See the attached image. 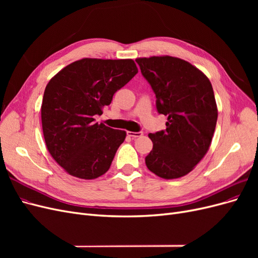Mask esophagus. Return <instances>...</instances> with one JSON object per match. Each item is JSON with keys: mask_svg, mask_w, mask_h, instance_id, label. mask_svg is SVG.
Wrapping results in <instances>:
<instances>
[{"mask_svg": "<svg viewBox=\"0 0 258 258\" xmlns=\"http://www.w3.org/2000/svg\"><path fill=\"white\" fill-rule=\"evenodd\" d=\"M127 135H128V137H131V138L136 139V138H141V137L143 136V132H132V131H128Z\"/></svg>", "mask_w": 258, "mask_h": 258, "instance_id": "1", "label": "esophagus"}]
</instances>
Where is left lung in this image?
Returning <instances> with one entry per match:
<instances>
[{
    "instance_id": "obj_1",
    "label": "left lung",
    "mask_w": 258,
    "mask_h": 258,
    "mask_svg": "<svg viewBox=\"0 0 258 258\" xmlns=\"http://www.w3.org/2000/svg\"><path fill=\"white\" fill-rule=\"evenodd\" d=\"M155 92L156 106L166 115V130L148 137L153 150L145 157L148 170L165 179L188 174L208 153L217 120L211 82L198 68L171 56L137 58Z\"/></svg>"
}]
</instances>
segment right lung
<instances>
[{"label": "right lung", "mask_w": 258, "mask_h": 258, "mask_svg": "<svg viewBox=\"0 0 258 258\" xmlns=\"http://www.w3.org/2000/svg\"><path fill=\"white\" fill-rule=\"evenodd\" d=\"M138 73L132 59L83 58L49 81L41 106L46 147L70 175L93 179L110 169L126 131L95 122L114 93Z\"/></svg>", "instance_id": "obj_1"}]
</instances>
